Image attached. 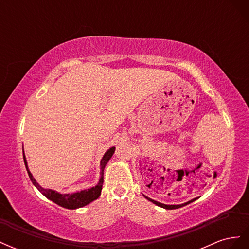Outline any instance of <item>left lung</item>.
Masks as SVG:
<instances>
[{
    "instance_id": "left-lung-1",
    "label": "left lung",
    "mask_w": 249,
    "mask_h": 249,
    "mask_svg": "<svg viewBox=\"0 0 249 249\" xmlns=\"http://www.w3.org/2000/svg\"><path fill=\"white\" fill-rule=\"evenodd\" d=\"M144 197H145L146 199H148L149 201H152L153 203H155V205L159 206V207H161V208H164V209H167V210H173V209L182 208V207L188 205V203H190V202H192V201H194L195 199H196V198H193V199H191V200H189V201H187V202H185V203H182V205H165V203H162V202H159V201H156V200H154V199H152V198H149V197L145 196V195H144Z\"/></svg>"
}]
</instances>
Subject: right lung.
Here are the masks:
<instances>
[{
    "mask_svg": "<svg viewBox=\"0 0 249 249\" xmlns=\"http://www.w3.org/2000/svg\"><path fill=\"white\" fill-rule=\"evenodd\" d=\"M114 152H115V147L113 146V147H110L103 156L102 160H101V172H100L101 177H100V180H99V183H97V185L92 188H90V189L81 190L80 192H76V193L62 194V193H59V192H57L55 190H52V189H44V188H42L38 183L36 182V179L33 178L32 173L30 172L25 154H24V162H25L30 179H31L33 185L44 195V196L49 198L50 200H52L53 202L57 203V205L60 207H63L65 209H70V210H74V209L87 206L91 201L100 197L101 192H102V188H103V183H104V169H105V167H106L107 163L111 159V157L113 156V154H114ZM22 153H24V150H22Z\"/></svg>",
    "mask_w": 249,
    "mask_h": 249,
    "instance_id": "right-lung-1",
    "label": "right lung"
}]
</instances>
